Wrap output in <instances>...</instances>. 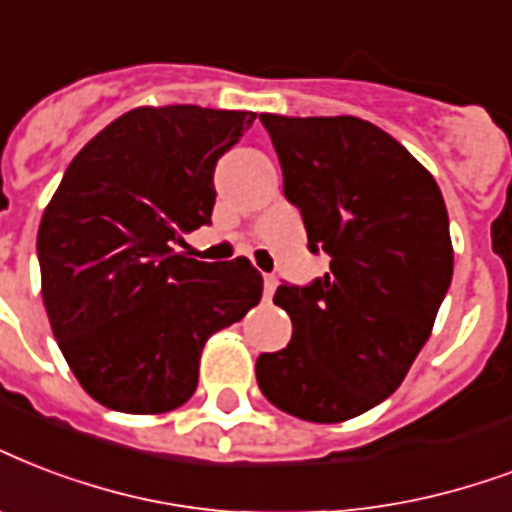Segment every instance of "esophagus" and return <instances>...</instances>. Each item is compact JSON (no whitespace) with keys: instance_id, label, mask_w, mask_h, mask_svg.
<instances>
[{"instance_id":"1","label":"esophagus","mask_w":512,"mask_h":512,"mask_svg":"<svg viewBox=\"0 0 512 512\" xmlns=\"http://www.w3.org/2000/svg\"><path fill=\"white\" fill-rule=\"evenodd\" d=\"M263 284H265V298H271L273 292H276V276H273V273H265Z\"/></svg>"}]
</instances>
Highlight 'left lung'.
I'll use <instances>...</instances> for the list:
<instances>
[{
    "label": "left lung",
    "instance_id": "8db88e82",
    "mask_svg": "<svg viewBox=\"0 0 512 512\" xmlns=\"http://www.w3.org/2000/svg\"><path fill=\"white\" fill-rule=\"evenodd\" d=\"M330 271L282 284L287 349L257 357V384L284 413L349 421L395 392L427 343L454 273L438 182L403 144L360 117L260 115Z\"/></svg>",
    "mask_w": 512,
    "mask_h": 512
}]
</instances>
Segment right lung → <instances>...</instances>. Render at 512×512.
I'll return each mask as SVG.
<instances>
[{"mask_svg": "<svg viewBox=\"0 0 512 512\" xmlns=\"http://www.w3.org/2000/svg\"><path fill=\"white\" fill-rule=\"evenodd\" d=\"M255 112L136 107L74 155L37 233L42 300L66 365L104 408L166 413L198 386L217 330L263 298L247 257L174 252L212 220L214 166Z\"/></svg>", "mask_w": 512, "mask_h": 512, "instance_id": "right-lung-1", "label": "right lung"}]
</instances>
